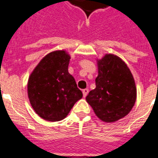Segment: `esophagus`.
<instances>
[{"instance_id": "obj_1", "label": "esophagus", "mask_w": 158, "mask_h": 158, "mask_svg": "<svg viewBox=\"0 0 158 158\" xmlns=\"http://www.w3.org/2000/svg\"><path fill=\"white\" fill-rule=\"evenodd\" d=\"M88 92H89V90L87 89V88H86V89H83V97H86V96H87V94H88Z\"/></svg>"}]
</instances>
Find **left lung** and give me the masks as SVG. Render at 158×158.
Returning a JSON list of instances; mask_svg holds the SVG:
<instances>
[{"mask_svg":"<svg viewBox=\"0 0 158 158\" xmlns=\"http://www.w3.org/2000/svg\"><path fill=\"white\" fill-rule=\"evenodd\" d=\"M136 99L134 79L124 61L111 54L98 61L95 88L86 97L95 115L104 122H115L129 113Z\"/></svg>","mask_w":158,"mask_h":158,"instance_id":"8db88e82","label":"left lung"}]
</instances>
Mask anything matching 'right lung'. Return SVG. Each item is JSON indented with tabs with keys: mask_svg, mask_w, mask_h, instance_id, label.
Returning <instances> with one entry per match:
<instances>
[{
	"mask_svg": "<svg viewBox=\"0 0 158 158\" xmlns=\"http://www.w3.org/2000/svg\"><path fill=\"white\" fill-rule=\"evenodd\" d=\"M71 57L64 50L43 58L28 81V96L38 116L48 121H59L68 115L83 97L74 77L68 72Z\"/></svg>",
	"mask_w": 158,
	"mask_h": 158,
	"instance_id": "obj_1",
	"label": "right lung"
}]
</instances>
